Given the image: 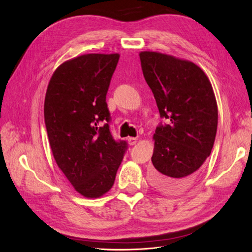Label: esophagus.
I'll use <instances>...</instances> for the list:
<instances>
[{"mask_svg": "<svg viewBox=\"0 0 252 252\" xmlns=\"http://www.w3.org/2000/svg\"><path fill=\"white\" fill-rule=\"evenodd\" d=\"M136 142H138V140H136V138H129V139H128L129 145H135Z\"/></svg>", "mask_w": 252, "mask_h": 252, "instance_id": "esophagus-1", "label": "esophagus"}]
</instances>
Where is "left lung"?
Instances as JSON below:
<instances>
[{
	"instance_id": "1",
	"label": "left lung",
	"mask_w": 252,
	"mask_h": 252,
	"mask_svg": "<svg viewBox=\"0 0 252 252\" xmlns=\"http://www.w3.org/2000/svg\"><path fill=\"white\" fill-rule=\"evenodd\" d=\"M141 66L162 119L154 135L151 184L168 193L191 186L213 147L218 105L211 84L199 66L154 51L140 53Z\"/></svg>"
}]
</instances>
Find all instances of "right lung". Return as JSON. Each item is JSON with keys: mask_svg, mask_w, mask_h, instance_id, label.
Returning <instances> with one entry per match:
<instances>
[{"mask_svg": "<svg viewBox=\"0 0 252 252\" xmlns=\"http://www.w3.org/2000/svg\"><path fill=\"white\" fill-rule=\"evenodd\" d=\"M120 55L90 53L61 64L49 81L44 118L59 168L79 193L109 191L128 145L110 131L106 94Z\"/></svg>", "mask_w": 252, "mask_h": 252, "instance_id": "right-lung-1", "label": "right lung"}]
</instances>
